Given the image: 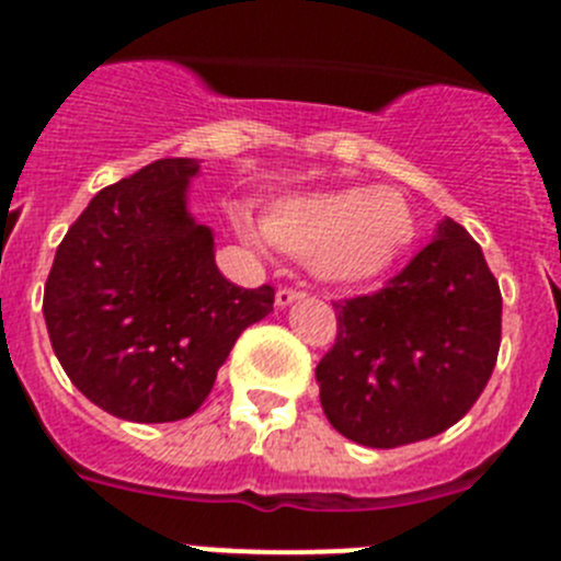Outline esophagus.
<instances>
[{
    "label": "esophagus",
    "mask_w": 561,
    "mask_h": 561,
    "mask_svg": "<svg viewBox=\"0 0 561 561\" xmlns=\"http://www.w3.org/2000/svg\"><path fill=\"white\" fill-rule=\"evenodd\" d=\"M306 291L304 289H291V286H280L275 295V306L277 309H286V306H291L295 300H304Z\"/></svg>",
    "instance_id": "34e87169"
}]
</instances>
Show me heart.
Here are the masks:
<instances>
[{"instance_id": "b5f03b06", "label": "heart", "mask_w": 561, "mask_h": 561, "mask_svg": "<svg viewBox=\"0 0 561 561\" xmlns=\"http://www.w3.org/2000/svg\"><path fill=\"white\" fill-rule=\"evenodd\" d=\"M250 244L261 232L238 219ZM264 234L277 250L309 257L317 277L336 286H368L401 264L415 241V216L393 191L340 187L277 199L264 216Z\"/></svg>"}]
</instances>
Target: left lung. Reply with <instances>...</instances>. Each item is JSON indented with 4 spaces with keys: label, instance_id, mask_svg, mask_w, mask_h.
<instances>
[{
    "label": "left lung",
    "instance_id": "obj_1",
    "mask_svg": "<svg viewBox=\"0 0 561 561\" xmlns=\"http://www.w3.org/2000/svg\"><path fill=\"white\" fill-rule=\"evenodd\" d=\"M334 309V348L317 365L320 404L331 427L362 447L393 449L449 430L497 362L500 286L453 219L385 289Z\"/></svg>",
    "mask_w": 561,
    "mask_h": 561
}]
</instances>
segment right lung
Wrapping results in <instances>:
<instances>
[{
  "label": "right lung",
  "instance_id": "add662e5",
  "mask_svg": "<svg viewBox=\"0 0 561 561\" xmlns=\"http://www.w3.org/2000/svg\"><path fill=\"white\" fill-rule=\"evenodd\" d=\"M199 162L176 157L103 187L67 230L44 286V320L69 381L137 424L202 408L247 325L275 304L216 266L210 227L187 213Z\"/></svg>",
  "mask_w": 561,
  "mask_h": 561
}]
</instances>
